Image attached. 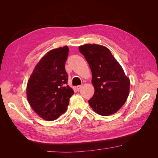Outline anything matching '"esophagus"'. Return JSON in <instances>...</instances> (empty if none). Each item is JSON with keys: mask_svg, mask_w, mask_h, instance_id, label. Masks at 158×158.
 <instances>
[{"mask_svg": "<svg viewBox=\"0 0 158 158\" xmlns=\"http://www.w3.org/2000/svg\"><path fill=\"white\" fill-rule=\"evenodd\" d=\"M81 88H82V85H77V86H76V89H77L78 90L80 89H81Z\"/></svg>", "mask_w": 158, "mask_h": 158, "instance_id": "1", "label": "esophagus"}]
</instances>
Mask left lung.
Masks as SVG:
<instances>
[{"label":"left lung","instance_id":"8db88e82","mask_svg":"<svg viewBox=\"0 0 158 158\" xmlns=\"http://www.w3.org/2000/svg\"><path fill=\"white\" fill-rule=\"evenodd\" d=\"M78 49L92 73L95 92L88 100L90 107L103 116L117 113L127 101L130 92V80L106 47L85 44L79 46Z\"/></svg>","mask_w":158,"mask_h":158}]
</instances>
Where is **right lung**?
Wrapping results in <instances>:
<instances>
[{
	"instance_id": "1",
	"label": "right lung",
	"mask_w": 158,
	"mask_h": 158,
	"mask_svg": "<svg viewBox=\"0 0 158 158\" xmlns=\"http://www.w3.org/2000/svg\"><path fill=\"white\" fill-rule=\"evenodd\" d=\"M68 46L52 49L42 57L27 81V99L31 107L45 121H53L64 113L74 90L69 85L65 62Z\"/></svg>"
}]
</instances>
